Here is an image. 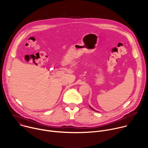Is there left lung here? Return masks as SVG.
<instances>
[{
    "mask_svg": "<svg viewBox=\"0 0 148 148\" xmlns=\"http://www.w3.org/2000/svg\"><path fill=\"white\" fill-rule=\"evenodd\" d=\"M90 107V108H92V110H94V111H95V110H94V109H93V108H92V107Z\"/></svg>",
    "mask_w": 148,
    "mask_h": 148,
    "instance_id": "8db88e82",
    "label": "left lung"
}]
</instances>
